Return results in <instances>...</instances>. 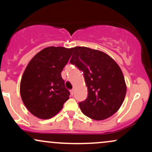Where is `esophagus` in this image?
I'll use <instances>...</instances> for the list:
<instances>
[{
  "label": "esophagus",
  "mask_w": 152,
  "mask_h": 152,
  "mask_svg": "<svg viewBox=\"0 0 152 152\" xmlns=\"http://www.w3.org/2000/svg\"><path fill=\"white\" fill-rule=\"evenodd\" d=\"M70 92H71V95H74V89H71V91H70Z\"/></svg>",
  "instance_id": "34e87169"
}]
</instances>
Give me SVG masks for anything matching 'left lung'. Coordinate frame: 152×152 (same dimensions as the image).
Masks as SVG:
<instances>
[{
	"instance_id": "left-lung-1",
	"label": "left lung",
	"mask_w": 152,
	"mask_h": 152,
	"mask_svg": "<svg viewBox=\"0 0 152 152\" xmlns=\"http://www.w3.org/2000/svg\"><path fill=\"white\" fill-rule=\"evenodd\" d=\"M70 63L83 72L88 97L78 104L82 113L94 120L114 114L124 100L126 85L119 66L108 54L87 47L73 48Z\"/></svg>"
}]
</instances>
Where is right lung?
<instances>
[{"label": "right lung", "mask_w": 152, "mask_h": 152, "mask_svg": "<svg viewBox=\"0 0 152 152\" xmlns=\"http://www.w3.org/2000/svg\"><path fill=\"white\" fill-rule=\"evenodd\" d=\"M73 48L49 46L33 57L23 74L20 85L22 101L34 116L48 119L62 109L69 99L61 72Z\"/></svg>", "instance_id": "add662e5"}]
</instances>
